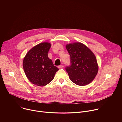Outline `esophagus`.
Segmentation results:
<instances>
[{
	"instance_id": "obj_1",
	"label": "esophagus",
	"mask_w": 122,
	"mask_h": 122,
	"mask_svg": "<svg viewBox=\"0 0 122 122\" xmlns=\"http://www.w3.org/2000/svg\"><path fill=\"white\" fill-rule=\"evenodd\" d=\"M58 67L59 68H62V67H63V66H62V65L58 66Z\"/></svg>"
}]
</instances>
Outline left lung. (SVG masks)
I'll return each instance as SVG.
<instances>
[{
  "label": "left lung",
  "mask_w": 122,
  "mask_h": 122,
  "mask_svg": "<svg viewBox=\"0 0 122 122\" xmlns=\"http://www.w3.org/2000/svg\"><path fill=\"white\" fill-rule=\"evenodd\" d=\"M66 49L71 57V64L66 68L69 79L80 86L90 83L95 79L98 69L94 53L80 42L67 44Z\"/></svg>",
  "instance_id": "8db88e82"
}]
</instances>
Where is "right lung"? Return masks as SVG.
Instances as JSON below:
<instances>
[{"instance_id": "obj_1", "label": "right lung", "mask_w": 122, "mask_h": 122, "mask_svg": "<svg viewBox=\"0 0 122 122\" xmlns=\"http://www.w3.org/2000/svg\"><path fill=\"white\" fill-rule=\"evenodd\" d=\"M51 46L49 42L40 43L30 49L24 58L23 66L25 75L35 85L45 86L53 81L58 71L48 56Z\"/></svg>"}]
</instances>
